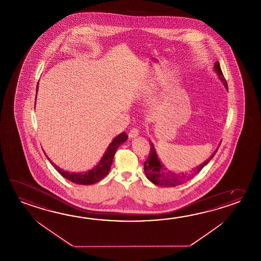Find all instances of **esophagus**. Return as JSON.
<instances>
[{
  "label": "esophagus",
  "mask_w": 261,
  "mask_h": 261,
  "mask_svg": "<svg viewBox=\"0 0 261 261\" xmlns=\"http://www.w3.org/2000/svg\"><path fill=\"white\" fill-rule=\"evenodd\" d=\"M139 135V129H138V128H133V129H131V130L129 131L128 137H129L130 139H135V138H137Z\"/></svg>",
  "instance_id": "obj_1"
}]
</instances>
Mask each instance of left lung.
<instances>
[{
    "instance_id": "left-lung-1",
    "label": "left lung",
    "mask_w": 261,
    "mask_h": 261,
    "mask_svg": "<svg viewBox=\"0 0 261 261\" xmlns=\"http://www.w3.org/2000/svg\"><path fill=\"white\" fill-rule=\"evenodd\" d=\"M214 69L217 72L218 78L223 83L226 89H228L227 81L225 80V78H224V75L222 73V70L220 69V65L218 61L215 63ZM149 142H150V150H149L148 159L146 160V162H144V171H145V174L149 180L151 181L155 185L164 187L177 186L188 179L193 177L200 171L202 170L204 165H207L208 163L212 160L218 149H216L213 154L211 155L206 161H204L202 165H198L196 166V168H193V170L191 171V173L175 174V173H172L170 171L167 170V168H165L163 164L160 162L157 153L155 151L153 143L151 141H149ZM219 146H218V148H219Z\"/></svg>"
}]
</instances>
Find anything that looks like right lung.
<instances>
[{"mask_svg": "<svg viewBox=\"0 0 261 261\" xmlns=\"http://www.w3.org/2000/svg\"><path fill=\"white\" fill-rule=\"evenodd\" d=\"M36 90H38V84ZM127 139V135L124 132L118 135L115 139H113L112 143L109 145L106 152L103 155L100 162L93 169L86 171L84 173H69L67 171L62 170L48 158L47 155H46V158L49 160L51 165L56 168V170L58 171L61 176H64L65 178H67L68 180L71 181L76 184H81V185H91V184H95L96 182L101 180L102 178H104L108 175V173L111 170L112 161H113L116 150L120 147V145L124 143Z\"/></svg>", "mask_w": 261, "mask_h": 261, "instance_id": "add662e5", "label": "right lung"}]
</instances>
